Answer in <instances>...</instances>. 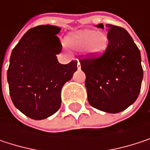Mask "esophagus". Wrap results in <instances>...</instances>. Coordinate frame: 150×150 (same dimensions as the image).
Listing matches in <instances>:
<instances>
[{
    "mask_svg": "<svg viewBox=\"0 0 150 150\" xmlns=\"http://www.w3.org/2000/svg\"><path fill=\"white\" fill-rule=\"evenodd\" d=\"M77 69H78L79 70L81 69V64H80V62H77Z\"/></svg>",
    "mask_w": 150,
    "mask_h": 150,
    "instance_id": "1",
    "label": "esophagus"
}]
</instances>
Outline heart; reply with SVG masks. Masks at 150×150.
I'll list each match as a JSON object with an SVG mask.
<instances>
[{
  "instance_id": "heart-1",
  "label": "heart",
  "mask_w": 150,
  "mask_h": 150,
  "mask_svg": "<svg viewBox=\"0 0 150 150\" xmlns=\"http://www.w3.org/2000/svg\"><path fill=\"white\" fill-rule=\"evenodd\" d=\"M66 45L76 51L86 48L88 55L99 57L104 54L108 47V38L103 32H97L94 29H85L68 35Z\"/></svg>"
}]
</instances>
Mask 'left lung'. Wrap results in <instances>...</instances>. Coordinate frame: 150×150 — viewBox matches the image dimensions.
Instances as JSON below:
<instances>
[{
  "label": "left lung",
  "instance_id": "1",
  "mask_svg": "<svg viewBox=\"0 0 150 150\" xmlns=\"http://www.w3.org/2000/svg\"><path fill=\"white\" fill-rule=\"evenodd\" d=\"M104 28L103 24L96 25ZM108 45L98 58L80 61L86 75L88 100L93 108L107 113L125 110L137 99L143 70L141 53L130 35L122 28L107 24Z\"/></svg>",
  "mask_w": 150,
  "mask_h": 150
}]
</instances>
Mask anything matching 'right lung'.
<instances>
[{
	"label": "right lung",
	"mask_w": 150,
	"mask_h": 150,
	"mask_svg": "<svg viewBox=\"0 0 150 150\" xmlns=\"http://www.w3.org/2000/svg\"><path fill=\"white\" fill-rule=\"evenodd\" d=\"M61 28L41 25L30 28L12 51L8 69L9 94L15 107L34 120L54 115L61 107V91L77 70V62L59 63Z\"/></svg>",
	"instance_id": "obj_1"
}]
</instances>
